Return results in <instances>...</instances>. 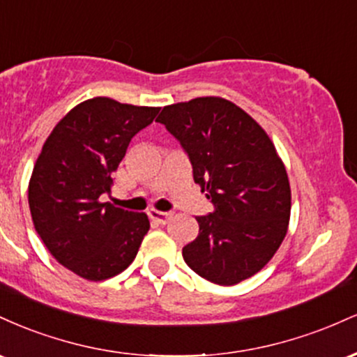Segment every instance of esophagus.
<instances>
[{
	"mask_svg": "<svg viewBox=\"0 0 357 357\" xmlns=\"http://www.w3.org/2000/svg\"><path fill=\"white\" fill-rule=\"evenodd\" d=\"M149 218L155 221V223L159 225H166L167 221L173 218V213L171 211H155V210H151L149 211Z\"/></svg>",
	"mask_w": 357,
	"mask_h": 357,
	"instance_id": "obj_1",
	"label": "esophagus"
}]
</instances>
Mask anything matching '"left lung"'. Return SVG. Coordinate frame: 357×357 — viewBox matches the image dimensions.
Listing matches in <instances>:
<instances>
[{
  "label": "left lung",
  "instance_id": "8db88e82",
  "mask_svg": "<svg viewBox=\"0 0 357 357\" xmlns=\"http://www.w3.org/2000/svg\"><path fill=\"white\" fill-rule=\"evenodd\" d=\"M158 122L186 151L195 183L215 211L198 216L199 233L183 248L188 267L218 285H235L275 255L290 220L285 166L264 129L221 97L166 105Z\"/></svg>",
  "mask_w": 357,
  "mask_h": 357
}]
</instances>
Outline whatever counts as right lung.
I'll return each mask as SVG.
<instances>
[{
	"label": "right lung",
	"instance_id": "right-lung-1",
	"mask_svg": "<svg viewBox=\"0 0 357 357\" xmlns=\"http://www.w3.org/2000/svg\"><path fill=\"white\" fill-rule=\"evenodd\" d=\"M159 107L93 97L53 127L36 159L28 204L35 230L59 264L87 280L124 272L149 231L146 213L102 203L127 146Z\"/></svg>",
	"mask_w": 357,
	"mask_h": 357
}]
</instances>
